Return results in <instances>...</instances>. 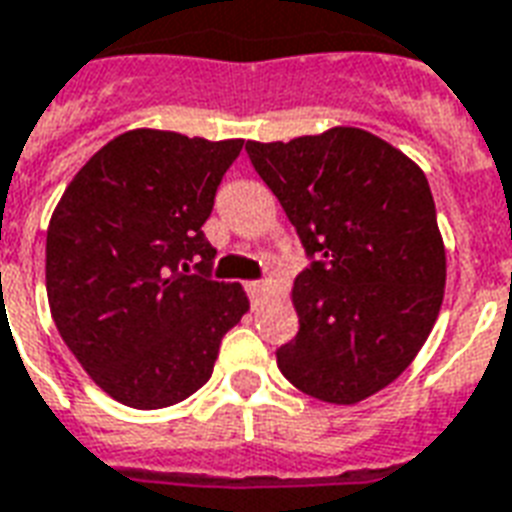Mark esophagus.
I'll use <instances>...</instances> for the list:
<instances>
[{
  "instance_id": "obj_1",
  "label": "esophagus",
  "mask_w": 512,
  "mask_h": 512,
  "mask_svg": "<svg viewBox=\"0 0 512 512\" xmlns=\"http://www.w3.org/2000/svg\"><path fill=\"white\" fill-rule=\"evenodd\" d=\"M246 293H249L252 301H260L268 293V285L266 282H246Z\"/></svg>"
}]
</instances>
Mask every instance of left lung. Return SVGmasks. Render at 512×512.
I'll return each instance as SVG.
<instances>
[{"mask_svg":"<svg viewBox=\"0 0 512 512\" xmlns=\"http://www.w3.org/2000/svg\"><path fill=\"white\" fill-rule=\"evenodd\" d=\"M301 238L295 339L276 350L298 391L355 404L391 385L429 339L445 293V246L423 170L391 143L333 127L246 143Z\"/></svg>","mask_w":512,"mask_h":512,"instance_id":"1","label":"left lung"}]
</instances>
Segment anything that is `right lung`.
I'll list each match as a JSON object with an SVG mask.
<instances>
[{
	"instance_id": "obj_1",
	"label": "right lung",
	"mask_w": 512,
	"mask_h": 512,
	"mask_svg": "<svg viewBox=\"0 0 512 512\" xmlns=\"http://www.w3.org/2000/svg\"><path fill=\"white\" fill-rule=\"evenodd\" d=\"M244 140L132 130L64 189L45 241V287L64 344L102 391L162 410L203 388L249 309L214 282L203 225Z\"/></svg>"
}]
</instances>
